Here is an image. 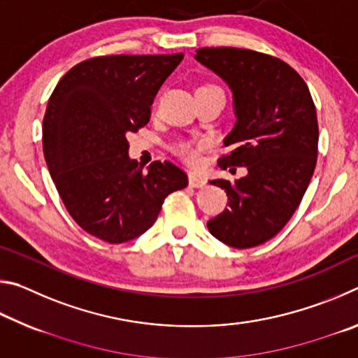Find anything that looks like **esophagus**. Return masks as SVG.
<instances>
[{"label": "esophagus", "mask_w": 358, "mask_h": 358, "mask_svg": "<svg viewBox=\"0 0 358 358\" xmlns=\"http://www.w3.org/2000/svg\"><path fill=\"white\" fill-rule=\"evenodd\" d=\"M187 181H189V186H192V187H202V186H205V183H207L205 178L201 177V175L196 172L187 173Z\"/></svg>", "instance_id": "1"}]
</instances>
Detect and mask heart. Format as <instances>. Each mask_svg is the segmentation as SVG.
<instances>
[{
  "instance_id": "obj_1",
  "label": "heart",
  "mask_w": 358,
  "mask_h": 358,
  "mask_svg": "<svg viewBox=\"0 0 358 358\" xmlns=\"http://www.w3.org/2000/svg\"><path fill=\"white\" fill-rule=\"evenodd\" d=\"M175 153L183 157L185 161L191 162V164H196L199 161V147H194L191 143H177L175 145Z\"/></svg>"
}]
</instances>
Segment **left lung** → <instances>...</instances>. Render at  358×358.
Returning a JSON list of instances; mask_svg holds the SVG:
<instances>
[{
  "mask_svg": "<svg viewBox=\"0 0 358 358\" xmlns=\"http://www.w3.org/2000/svg\"><path fill=\"white\" fill-rule=\"evenodd\" d=\"M194 58L232 92L235 121L224 138L232 147L220 167H246L230 183L229 207L207 222L210 234L238 250L273 238L295 213L317 161L316 107L303 78L280 58L246 48H199Z\"/></svg>",
  "mask_w": 358,
  "mask_h": 358,
  "instance_id": "1",
  "label": "left lung"
}]
</instances>
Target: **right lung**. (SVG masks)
I'll return each instance as SVG.
<instances>
[{"label": "right lung", "mask_w": 358, "mask_h": 358, "mask_svg": "<svg viewBox=\"0 0 358 358\" xmlns=\"http://www.w3.org/2000/svg\"><path fill=\"white\" fill-rule=\"evenodd\" d=\"M173 55H112L78 63L48 99L42 145L53 183L85 232L124 243L153 226L169 194L187 186L169 161L147 172L129 157L126 136L150 121L161 85L183 59Z\"/></svg>", "instance_id": "obj_1"}]
</instances>
